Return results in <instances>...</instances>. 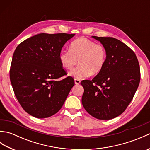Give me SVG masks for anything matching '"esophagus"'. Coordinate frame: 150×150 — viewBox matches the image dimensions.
Here are the masks:
<instances>
[{
  "label": "esophagus",
  "mask_w": 150,
  "mask_h": 150,
  "mask_svg": "<svg viewBox=\"0 0 150 150\" xmlns=\"http://www.w3.org/2000/svg\"><path fill=\"white\" fill-rule=\"evenodd\" d=\"M75 84H79L81 83V81L79 80V79H75Z\"/></svg>",
  "instance_id": "obj_1"
}]
</instances>
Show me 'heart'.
I'll return each mask as SVG.
<instances>
[{"label":"heart","instance_id":"b5f03b06","mask_svg":"<svg viewBox=\"0 0 150 150\" xmlns=\"http://www.w3.org/2000/svg\"><path fill=\"white\" fill-rule=\"evenodd\" d=\"M106 59L107 52L103 44L84 37L73 40L69 45V50H62L59 54L60 64L68 70L74 68L79 60V66L70 73V75L77 79L100 73Z\"/></svg>","mask_w":150,"mask_h":150}]
</instances>
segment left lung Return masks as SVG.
<instances>
[{"label": "left lung", "mask_w": 150, "mask_h": 150, "mask_svg": "<svg viewBox=\"0 0 150 150\" xmlns=\"http://www.w3.org/2000/svg\"><path fill=\"white\" fill-rule=\"evenodd\" d=\"M92 37L105 47L107 59L96 77L81 81L82 104L91 116L110 120L122 114L132 100L141 80L140 66L134 52L119 40Z\"/></svg>", "instance_id": "1"}]
</instances>
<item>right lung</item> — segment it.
<instances>
[{
  "label": "right lung",
  "instance_id": "right-lung-1",
  "mask_svg": "<svg viewBox=\"0 0 150 150\" xmlns=\"http://www.w3.org/2000/svg\"><path fill=\"white\" fill-rule=\"evenodd\" d=\"M75 34L40 33L16 47L9 70L15 97L31 115L43 119L60 110L75 85L59 60L64 44Z\"/></svg>",
  "mask_w": 150,
  "mask_h": 150
}]
</instances>
